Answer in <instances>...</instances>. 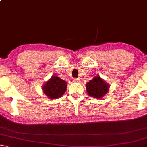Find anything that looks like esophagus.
I'll return each instance as SVG.
<instances>
[{
	"label": "esophagus",
	"mask_w": 147,
	"mask_h": 147,
	"mask_svg": "<svg viewBox=\"0 0 147 147\" xmlns=\"http://www.w3.org/2000/svg\"><path fill=\"white\" fill-rule=\"evenodd\" d=\"M73 81L75 82V83H77V82H79V79H77V78H75V79H73Z\"/></svg>",
	"instance_id": "esophagus-1"
}]
</instances>
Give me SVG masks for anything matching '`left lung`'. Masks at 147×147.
Returning <instances> with one entry per match:
<instances>
[{"label": "left lung", "mask_w": 147, "mask_h": 147, "mask_svg": "<svg viewBox=\"0 0 147 147\" xmlns=\"http://www.w3.org/2000/svg\"><path fill=\"white\" fill-rule=\"evenodd\" d=\"M109 89V85L99 76H96L86 83V90L90 97L96 99L102 98Z\"/></svg>", "instance_id": "left-lung-1"}]
</instances>
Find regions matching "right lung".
Wrapping results in <instances>:
<instances>
[{"instance_id":"1","label":"right lung","mask_w":147,"mask_h":147,"mask_svg":"<svg viewBox=\"0 0 147 147\" xmlns=\"http://www.w3.org/2000/svg\"><path fill=\"white\" fill-rule=\"evenodd\" d=\"M67 83L65 81L58 77L52 75L42 86L44 95L50 99H55L61 97L65 93Z\"/></svg>"}]
</instances>
